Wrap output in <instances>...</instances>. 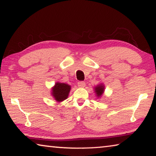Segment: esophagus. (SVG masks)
<instances>
[{"label": "esophagus", "mask_w": 156, "mask_h": 156, "mask_svg": "<svg viewBox=\"0 0 156 156\" xmlns=\"http://www.w3.org/2000/svg\"><path fill=\"white\" fill-rule=\"evenodd\" d=\"M78 85L79 87H84L85 86V83L84 81H79L78 83Z\"/></svg>", "instance_id": "obj_1"}]
</instances>
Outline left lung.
I'll use <instances>...</instances> for the list:
<instances>
[{
	"label": "left lung",
	"instance_id": "1",
	"mask_svg": "<svg viewBox=\"0 0 156 156\" xmlns=\"http://www.w3.org/2000/svg\"><path fill=\"white\" fill-rule=\"evenodd\" d=\"M94 91L96 94V96L100 97L104 93L105 86L102 84H98V85H97L96 87H95Z\"/></svg>",
	"mask_w": 156,
	"mask_h": 156
}]
</instances>
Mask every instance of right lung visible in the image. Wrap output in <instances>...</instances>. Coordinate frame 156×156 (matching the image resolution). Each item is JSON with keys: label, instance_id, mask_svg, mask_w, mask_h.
I'll return each mask as SVG.
<instances>
[{"label": "right lung", "instance_id": "right-lung-1", "mask_svg": "<svg viewBox=\"0 0 156 156\" xmlns=\"http://www.w3.org/2000/svg\"><path fill=\"white\" fill-rule=\"evenodd\" d=\"M71 90V86L65 83H56L52 88L51 94L57 102H62L67 99Z\"/></svg>", "mask_w": 156, "mask_h": 156}]
</instances>
